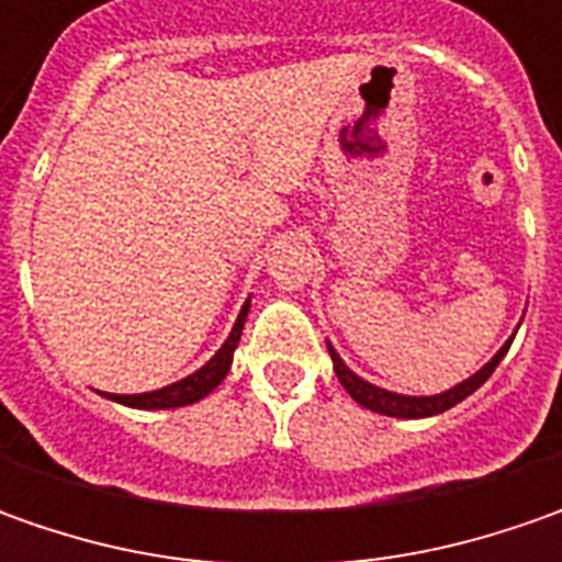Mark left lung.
I'll list each match as a JSON object with an SVG mask.
<instances>
[{"label": "left lung", "instance_id": "1", "mask_svg": "<svg viewBox=\"0 0 562 562\" xmlns=\"http://www.w3.org/2000/svg\"><path fill=\"white\" fill-rule=\"evenodd\" d=\"M513 337H509L507 344H504V347H501L494 357L487 359L485 366H482L475 375H469L465 381H460V384H453V387L441 391V394H428V397H409V394H397V391L378 387V384H372V381L359 378L357 372H353V369H350V366L340 359V353H337L335 347H331V340H328V353H331V362H335L337 381L344 384V391L357 400L359 406L372 409V413H378V416H394V419H425V416H438V413H443V409H450V406L463 403L469 394H475V391L485 384L487 378H491V372L501 366V359L507 357Z\"/></svg>", "mask_w": 562, "mask_h": 562}]
</instances>
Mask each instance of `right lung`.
Masks as SVG:
<instances>
[{
    "mask_svg": "<svg viewBox=\"0 0 562 562\" xmlns=\"http://www.w3.org/2000/svg\"><path fill=\"white\" fill-rule=\"evenodd\" d=\"M249 313V296L247 303L240 306V313H237V322H234V328H231V335L227 340L215 350V357L209 359L205 366H200L193 375L181 378V381H175V384H165L159 391H146V394H105L109 400H115L121 406H134V409H175V406H190V403H196V400L209 397L222 381H225L227 369H231V362H234V350H237V344H240V331H244V322H247Z\"/></svg>",
    "mask_w": 562,
    "mask_h": 562,
    "instance_id": "right-lung-1",
    "label": "right lung"
}]
</instances>
